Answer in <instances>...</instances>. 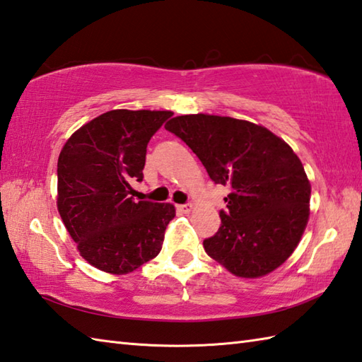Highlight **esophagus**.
Wrapping results in <instances>:
<instances>
[{
    "mask_svg": "<svg viewBox=\"0 0 362 362\" xmlns=\"http://www.w3.org/2000/svg\"><path fill=\"white\" fill-rule=\"evenodd\" d=\"M177 210L182 211V213H189L193 210V205L191 204H182V205H177Z\"/></svg>",
    "mask_w": 362,
    "mask_h": 362,
    "instance_id": "34e87169",
    "label": "esophagus"
}]
</instances>
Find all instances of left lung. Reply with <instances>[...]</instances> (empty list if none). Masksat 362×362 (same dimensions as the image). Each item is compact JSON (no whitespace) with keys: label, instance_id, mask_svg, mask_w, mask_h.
Masks as SVG:
<instances>
[{"label":"left lung","instance_id":"8db88e82","mask_svg":"<svg viewBox=\"0 0 362 362\" xmlns=\"http://www.w3.org/2000/svg\"><path fill=\"white\" fill-rule=\"evenodd\" d=\"M165 129L188 144L214 183L232 189L205 252L243 279L281 266L310 216L311 185L291 146L263 126L216 115H182Z\"/></svg>","mask_w":362,"mask_h":362}]
</instances>
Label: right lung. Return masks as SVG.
I'll return each instance as SVG.
<instances>
[{
  "instance_id": "add662e5",
  "label": "right lung",
  "mask_w": 362,
  "mask_h": 362,
  "mask_svg": "<svg viewBox=\"0 0 362 362\" xmlns=\"http://www.w3.org/2000/svg\"><path fill=\"white\" fill-rule=\"evenodd\" d=\"M173 112L110 110L68 138L57 161V209L81 257L129 274L156 258L175 216L171 204L134 201L146 148Z\"/></svg>"
}]
</instances>
